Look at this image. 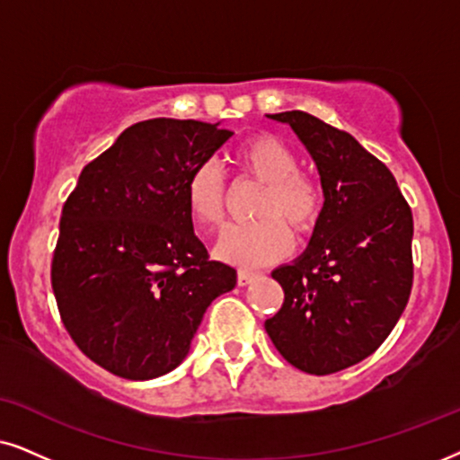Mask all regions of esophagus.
Segmentation results:
<instances>
[{"instance_id": "34e87169", "label": "esophagus", "mask_w": 460, "mask_h": 460, "mask_svg": "<svg viewBox=\"0 0 460 460\" xmlns=\"http://www.w3.org/2000/svg\"><path fill=\"white\" fill-rule=\"evenodd\" d=\"M257 280V273L254 271H237V284L240 287H246V284Z\"/></svg>"}]
</instances>
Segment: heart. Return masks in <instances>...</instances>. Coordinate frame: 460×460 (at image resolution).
I'll list each match as a JSON object with an SVG mask.
<instances>
[{"label": "heart", "instance_id": "obj_1", "mask_svg": "<svg viewBox=\"0 0 460 460\" xmlns=\"http://www.w3.org/2000/svg\"><path fill=\"white\" fill-rule=\"evenodd\" d=\"M237 163L250 178L265 184L257 206L259 223L229 226L217 243V257L226 263L261 267L280 261L290 248V226L304 235L318 223L323 208L321 187L299 170L295 150L282 139L250 137L237 150ZM187 203L203 226H218L225 218V180L212 161H203L187 178Z\"/></svg>", "mask_w": 460, "mask_h": 460}]
</instances>
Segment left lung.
Listing matches in <instances>:
<instances>
[{
	"instance_id": "obj_1",
	"label": "left lung",
	"mask_w": 460,
	"mask_h": 460,
	"mask_svg": "<svg viewBox=\"0 0 460 460\" xmlns=\"http://www.w3.org/2000/svg\"><path fill=\"white\" fill-rule=\"evenodd\" d=\"M267 119L297 133L324 203L305 252L271 271L284 304L265 331L293 367L335 374L374 354L408 305L414 220L391 170L350 133L301 110Z\"/></svg>"
}]
</instances>
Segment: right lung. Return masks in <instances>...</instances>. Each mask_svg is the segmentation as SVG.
Segmentation results:
<instances>
[{
  "instance_id": "1",
  "label": "right lung",
  "mask_w": 460,
  "mask_h": 460,
  "mask_svg": "<svg viewBox=\"0 0 460 460\" xmlns=\"http://www.w3.org/2000/svg\"><path fill=\"white\" fill-rule=\"evenodd\" d=\"M234 133L150 119L91 161L63 206L50 280L61 321L93 363L127 380L176 369L203 314L235 287L193 231L187 178Z\"/></svg>"
}]
</instances>
